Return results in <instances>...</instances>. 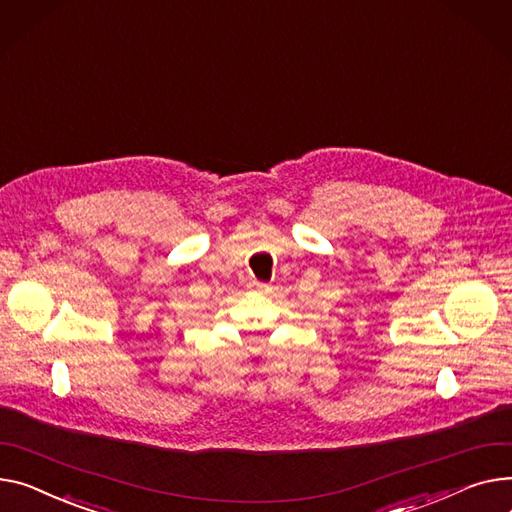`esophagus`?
<instances>
[{"instance_id": "esophagus-1", "label": "esophagus", "mask_w": 512, "mask_h": 512, "mask_svg": "<svg viewBox=\"0 0 512 512\" xmlns=\"http://www.w3.org/2000/svg\"><path fill=\"white\" fill-rule=\"evenodd\" d=\"M253 286L259 288V290H265V288H267V284H263V282H259V280H253Z\"/></svg>"}]
</instances>
